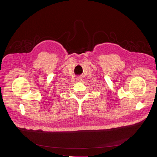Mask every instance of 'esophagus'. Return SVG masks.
Listing matches in <instances>:
<instances>
[{"instance_id": "esophagus-1", "label": "esophagus", "mask_w": 157, "mask_h": 157, "mask_svg": "<svg viewBox=\"0 0 157 157\" xmlns=\"http://www.w3.org/2000/svg\"><path fill=\"white\" fill-rule=\"evenodd\" d=\"M76 80L77 82H80L82 81V78L80 77H78L76 78Z\"/></svg>"}]
</instances>
